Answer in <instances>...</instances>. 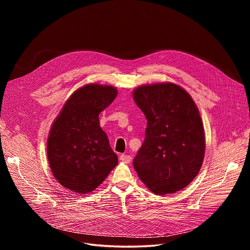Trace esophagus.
<instances>
[{"instance_id":"34e87169","label":"esophagus","mask_w":250,"mask_h":250,"mask_svg":"<svg viewBox=\"0 0 250 250\" xmlns=\"http://www.w3.org/2000/svg\"><path fill=\"white\" fill-rule=\"evenodd\" d=\"M120 160L125 162V163H129L131 161V157L129 155H126V154H122L120 156Z\"/></svg>"}]
</instances>
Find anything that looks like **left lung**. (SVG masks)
Wrapping results in <instances>:
<instances>
[{"mask_svg": "<svg viewBox=\"0 0 250 250\" xmlns=\"http://www.w3.org/2000/svg\"><path fill=\"white\" fill-rule=\"evenodd\" d=\"M133 100L147 120L146 138L132 163L140 180L157 195L187 187L205 155V132L191 96L173 83L137 87Z\"/></svg>", "mask_w": 250, "mask_h": 250, "instance_id": "obj_1", "label": "left lung"}]
</instances>
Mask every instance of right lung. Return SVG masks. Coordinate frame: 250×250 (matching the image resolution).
Returning a JSON list of instances; mask_svg holds the SVG:
<instances>
[{"mask_svg":"<svg viewBox=\"0 0 250 250\" xmlns=\"http://www.w3.org/2000/svg\"><path fill=\"white\" fill-rule=\"evenodd\" d=\"M117 95L113 86L85 85L71 95L52 124L47 157L55 179L66 189L90 193L117 166L118 156L99 122V114Z\"/></svg>","mask_w":250,"mask_h":250,"instance_id":"add662e5","label":"right lung"}]
</instances>
